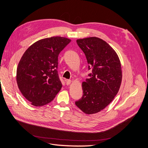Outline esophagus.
<instances>
[{"instance_id":"obj_1","label":"esophagus","mask_w":148,"mask_h":148,"mask_svg":"<svg viewBox=\"0 0 148 148\" xmlns=\"http://www.w3.org/2000/svg\"><path fill=\"white\" fill-rule=\"evenodd\" d=\"M65 82H66V85H69L71 83V80L70 79H65Z\"/></svg>"}]
</instances>
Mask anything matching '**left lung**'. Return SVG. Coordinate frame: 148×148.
I'll return each instance as SVG.
<instances>
[{"label": "left lung", "instance_id": "8db88e82", "mask_svg": "<svg viewBox=\"0 0 148 148\" xmlns=\"http://www.w3.org/2000/svg\"><path fill=\"white\" fill-rule=\"evenodd\" d=\"M77 42L91 73L83 82V96L75 104L85 114H96L108 106L119 92L122 78L120 62L114 49L100 38L80 39Z\"/></svg>", "mask_w": 148, "mask_h": 148}]
</instances>
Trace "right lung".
Returning a JSON list of instances; mask_svg holds the SVG:
<instances>
[{"label":"right lung","instance_id":"right-lung-1","mask_svg":"<svg viewBox=\"0 0 148 148\" xmlns=\"http://www.w3.org/2000/svg\"><path fill=\"white\" fill-rule=\"evenodd\" d=\"M70 41L60 36L42 39L23 53L17 67L16 82L22 95L32 105L47 104L60 90L58 56Z\"/></svg>","mask_w":148,"mask_h":148}]
</instances>
